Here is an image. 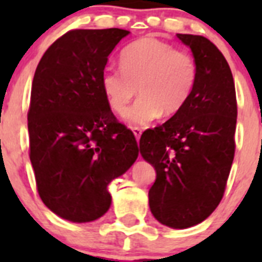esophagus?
I'll use <instances>...</instances> for the list:
<instances>
[{
	"mask_svg": "<svg viewBox=\"0 0 262 262\" xmlns=\"http://www.w3.org/2000/svg\"><path fill=\"white\" fill-rule=\"evenodd\" d=\"M133 133H134V135H135V138H136V140H140V136H142V129L140 128H138V127H135V128H133Z\"/></svg>",
	"mask_w": 262,
	"mask_h": 262,
	"instance_id": "34e87169",
	"label": "esophagus"
}]
</instances>
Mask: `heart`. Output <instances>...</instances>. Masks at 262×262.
Returning a JSON list of instances; mask_svg holds the SVG:
<instances>
[{
	"instance_id": "b5f03b06",
	"label": "heart",
	"mask_w": 262,
	"mask_h": 262,
	"mask_svg": "<svg viewBox=\"0 0 262 262\" xmlns=\"http://www.w3.org/2000/svg\"><path fill=\"white\" fill-rule=\"evenodd\" d=\"M198 77L190 53L172 45L145 36L127 46L120 53V69L106 68L101 88L113 111L126 113L136 88L139 99L127 111L124 120L131 127L147 126L160 115H173L189 101Z\"/></svg>"
}]
</instances>
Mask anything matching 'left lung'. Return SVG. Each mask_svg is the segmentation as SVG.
<instances>
[{"instance_id":"obj_1","label":"left lung","mask_w":262,"mask_h":262,"mask_svg":"<svg viewBox=\"0 0 262 262\" xmlns=\"http://www.w3.org/2000/svg\"><path fill=\"white\" fill-rule=\"evenodd\" d=\"M177 38L191 50L198 77L181 110L140 138V155L156 170L149 209L164 226L184 230L202 223L223 198L235 155L237 106L233 77L209 39Z\"/></svg>"}]
</instances>
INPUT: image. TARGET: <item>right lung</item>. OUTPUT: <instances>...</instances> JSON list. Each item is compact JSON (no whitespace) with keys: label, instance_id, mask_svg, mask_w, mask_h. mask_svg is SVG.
Returning <instances> with one entry per match:
<instances>
[{"label":"right lung","instance_id":"right-lung-1","mask_svg":"<svg viewBox=\"0 0 262 262\" xmlns=\"http://www.w3.org/2000/svg\"><path fill=\"white\" fill-rule=\"evenodd\" d=\"M127 30H72L36 67L27 114L30 160L41 201L73 223L111 205L108 185L138 159L134 134L111 113L101 88L108 55Z\"/></svg>","mask_w":262,"mask_h":262}]
</instances>
